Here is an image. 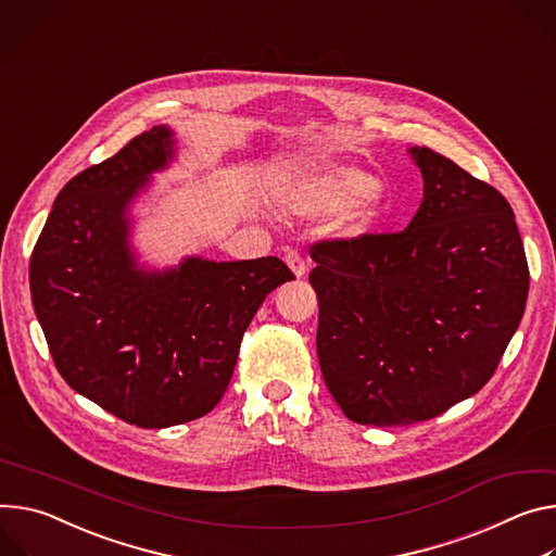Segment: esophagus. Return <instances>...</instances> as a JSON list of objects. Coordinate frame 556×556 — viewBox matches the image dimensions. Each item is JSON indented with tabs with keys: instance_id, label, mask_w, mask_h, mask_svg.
I'll list each match as a JSON object with an SVG mask.
<instances>
[{
	"instance_id": "1",
	"label": "esophagus",
	"mask_w": 556,
	"mask_h": 556,
	"mask_svg": "<svg viewBox=\"0 0 556 556\" xmlns=\"http://www.w3.org/2000/svg\"><path fill=\"white\" fill-rule=\"evenodd\" d=\"M286 266L290 268V273H292L294 277H304V275H306V270H308L306 260L301 257L296 250H288V255H286Z\"/></svg>"
}]
</instances>
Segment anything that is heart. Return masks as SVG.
I'll use <instances>...</instances> for the list:
<instances>
[{
	"label": "heart",
	"instance_id": "b5f03b06",
	"mask_svg": "<svg viewBox=\"0 0 556 556\" xmlns=\"http://www.w3.org/2000/svg\"><path fill=\"white\" fill-rule=\"evenodd\" d=\"M275 201L296 217H317L339 208L334 235L362 239L375 230L383 213L386 186L357 168L321 164L283 177L275 188Z\"/></svg>",
	"mask_w": 556,
	"mask_h": 556
}]
</instances>
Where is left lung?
Listing matches in <instances>:
<instances>
[{
  "instance_id": "obj_1",
  "label": "left lung",
  "mask_w": 556,
  "mask_h": 556,
  "mask_svg": "<svg viewBox=\"0 0 556 556\" xmlns=\"http://www.w3.org/2000/svg\"><path fill=\"white\" fill-rule=\"evenodd\" d=\"M406 230L311 248L317 355L350 421L408 426L479 392L517 332L530 273L510 204L430 148Z\"/></svg>"
}]
</instances>
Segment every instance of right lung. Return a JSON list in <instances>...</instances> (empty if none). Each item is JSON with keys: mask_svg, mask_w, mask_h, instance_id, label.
<instances>
[{"mask_svg": "<svg viewBox=\"0 0 556 556\" xmlns=\"http://www.w3.org/2000/svg\"><path fill=\"white\" fill-rule=\"evenodd\" d=\"M177 160L166 124L73 177L30 257V294L64 381L139 428L211 413L264 299L292 273L277 257L139 264L132 206Z\"/></svg>", "mask_w": 556, "mask_h": 556, "instance_id": "add662e5", "label": "right lung"}]
</instances>
